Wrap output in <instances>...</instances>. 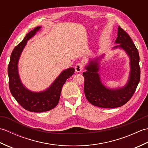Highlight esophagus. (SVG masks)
Listing matches in <instances>:
<instances>
[{"label": "esophagus", "instance_id": "34e87169", "mask_svg": "<svg viewBox=\"0 0 148 148\" xmlns=\"http://www.w3.org/2000/svg\"><path fill=\"white\" fill-rule=\"evenodd\" d=\"M83 69V65L81 64V63H78V64H76V67H75V70H76V71L77 72H81Z\"/></svg>", "mask_w": 148, "mask_h": 148}]
</instances>
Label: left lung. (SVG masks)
I'll return each mask as SVG.
<instances>
[{
    "label": "left lung",
    "mask_w": 148,
    "mask_h": 148,
    "mask_svg": "<svg viewBox=\"0 0 148 148\" xmlns=\"http://www.w3.org/2000/svg\"><path fill=\"white\" fill-rule=\"evenodd\" d=\"M115 43L119 45L113 48L123 49L130 58V73L126 85L120 88L109 89L102 83L98 71L99 61L102 56L90 60L85 67L86 71L83 73L86 98L90 103L99 108H115L123 106L133 96L140 81L139 52L129 35L120 27L118 29Z\"/></svg>",
    "instance_id": "left-lung-1"
}]
</instances>
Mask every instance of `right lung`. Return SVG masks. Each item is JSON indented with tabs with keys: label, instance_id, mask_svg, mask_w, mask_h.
Listing matches in <instances>:
<instances>
[{
	"label": "right lung",
	"instance_id": "right-lung-1",
	"mask_svg": "<svg viewBox=\"0 0 148 148\" xmlns=\"http://www.w3.org/2000/svg\"><path fill=\"white\" fill-rule=\"evenodd\" d=\"M37 27L28 33L22 41L15 47L11 55L8 65L9 86L12 95L22 108L30 112H41L53 109L58 103L62 86L68 78L74 73V68H69L62 72L59 76L46 90L34 92L27 89L21 83L18 70V60L21 53L26 46L27 40L40 29Z\"/></svg>",
	"mask_w": 148,
	"mask_h": 148
}]
</instances>
